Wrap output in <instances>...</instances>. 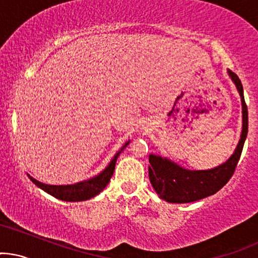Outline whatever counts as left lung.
Returning a JSON list of instances; mask_svg holds the SVG:
<instances>
[{
  "instance_id": "1",
  "label": "left lung",
  "mask_w": 258,
  "mask_h": 258,
  "mask_svg": "<svg viewBox=\"0 0 258 258\" xmlns=\"http://www.w3.org/2000/svg\"><path fill=\"white\" fill-rule=\"evenodd\" d=\"M228 75L239 92L242 106V130L236 148L225 163L208 170H188L168 158L149 155V180L161 200L170 203L195 202L216 194L233 176L247 136L248 117L241 81L231 71Z\"/></svg>"
}]
</instances>
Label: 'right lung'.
<instances>
[{
	"mask_svg": "<svg viewBox=\"0 0 258 258\" xmlns=\"http://www.w3.org/2000/svg\"><path fill=\"white\" fill-rule=\"evenodd\" d=\"M128 143L130 141H127V142L123 144L122 148L116 153L114 158L110 160V163L107 164V166L103 171L99 172V174L95 175V176L90 177V179L81 181V182L72 183V185H47V183H42L40 181L35 180L32 176L29 177L30 180L38 186V187H40L42 189V191L47 192V194L51 195V196L58 198V200L66 201V202H79V201H87L89 200V198L95 197L106 187V185L109 183L110 179H111L112 174H114L116 160H117L120 153L126 148Z\"/></svg>",
	"mask_w": 258,
	"mask_h": 258,
	"instance_id": "right-lung-1",
	"label": "right lung"
}]
</instances>
